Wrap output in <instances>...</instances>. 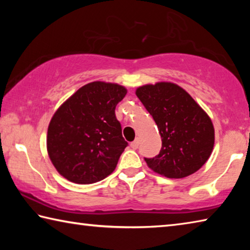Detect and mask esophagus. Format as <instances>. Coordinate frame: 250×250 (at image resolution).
Segmentation results:
<instances>
[{"label":"esophagus","mask_w":250,"mask_h":250,"mask_svg":"<svg viewBox=\"0 0 250 250\" xmlns=\"http://www.w3.org/2000/svg\"><path fill=\"white\" fill-rule=\"evenodd\" d=\"M130 146L132 147V149H137V147L139 146V140H134L133 142H131Z\"/></svg>","instance_id":"34e87169"}]
</instances>
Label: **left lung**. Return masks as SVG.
<instances>
[{
	"label": "left lung",
	"instance_id": "left-lung-1",
	"mask_svg": "<svg viewBox=\"0 0 250 250\" xmlns=\"http://www.w3.org/2000/svg\"><path fill=\"white\" fill-rule=\"evenodd\" d=\"M135 95L158 125L160 153L145 159L152 171L182 179L204 166L213 152L214 125L209 116L179 84L160 82L137 88Z\"/></svg>",
	"mask_w": 250,
	"mask_h": 250
}]
</instances>
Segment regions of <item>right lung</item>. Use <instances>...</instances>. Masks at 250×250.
Returning a JSON list of instances; mask_svg holds the SVG:
<instances>
[{
  "instance_id": "1",
  "label": "right lung",
  "mask_w": 250,
  "mask_h": 250,
  "mask_svg": "<svg viewBox=\"0 0 250 250\" xmlns=\"http://www.w3.org/2000/svg\"><path fill=\"white\" fill-rule=\"evenodd\" d=\"M125 95V87L118 83L92 82L54 113L46 145L53 166L66 180L92 184L115 171L128 146L115 113Z\"/></svg>"
}]
</instances>
